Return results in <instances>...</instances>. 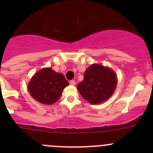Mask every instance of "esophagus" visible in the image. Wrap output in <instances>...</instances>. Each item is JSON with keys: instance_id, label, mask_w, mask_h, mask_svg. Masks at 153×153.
Instances as JSON below:
<instances>
[{"instance_id": "34e87169", "label": "esophagus", "mask_w": 153, "mask_h": 153, "mask_svg": "<svg viewBox=\"0 0 153 153\" xmlns=\"http://www.w3.org/2000/svg\"><path fill=\"white\" fill-rule=\"evenodd\" d=\"M69 84H71V85H72V86H74L75 84V81H74V80H71L70 81H69Z\"/></svg>"}]
</instances>
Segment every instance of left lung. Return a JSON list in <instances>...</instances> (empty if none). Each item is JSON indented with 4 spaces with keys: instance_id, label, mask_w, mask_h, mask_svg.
<instances>
[{
    "instance_id": "obj_1",
    "label": "left lung",
    "mask_w": 153,
    "mask_h": 153,
    "mask_svg": "<svg viewBox=\"0 0 153 153\" xmlns=\"http://www.w3.org/2000/svg\"><path fill=\"white\" fill-rule=\"evenodd\" d=\"M117 85V77L111 69L94 64L84 73V81L77 85L81 96L92 104L109 99Z\"/></svg>"
}]
</instances>
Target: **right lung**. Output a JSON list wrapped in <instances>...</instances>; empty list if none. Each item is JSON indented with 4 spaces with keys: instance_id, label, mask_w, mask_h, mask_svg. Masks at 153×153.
Here are the masks:
<instances>
[{
    "instance_id": "obj_1",
    "label": "right lung",
    "mask_w": 153,
    "mask_h": 153,
    "mask_svg": "<svg viewBox=\"0 0 153 153\" xmlns=\"http://www.w3.org/2000/svg\"><path fill=\"white\" fill-rule=\"evenodd\" d=\"M69 83L61 73L51 68H44L33 75L28 84L32 98L44 104H52L61 97Z\"/></svg>"
}]
</instances>
